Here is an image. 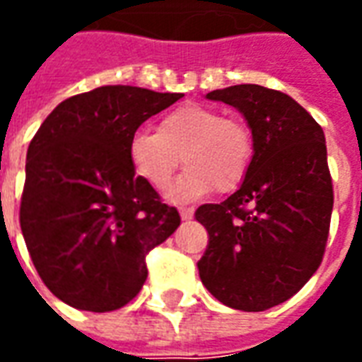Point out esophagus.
<instances>
[{
	"label": "esophagus",
	"mask_w": 362,
	"mask_h": 362,
	"mask_svg": "<svg viewBox=\"0 0 362 362\" xmlns=\"http://www.w3.org/2000/svg\"><path fill=\"white\" fill-rule=\"evenodd\" d=\"M180 217L184 221H188L194 217V207H180Z\"/></svg>",
	"instance_id": "esophagus-1"
}]
</instances>
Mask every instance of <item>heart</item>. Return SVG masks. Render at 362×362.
Here are the masks:
<instances>
[{"instance_id":"1","label":"heart","mask_w":362,"mask_h":362,"mask_svg":"<svg viewBox=\"0 0 362 362\" xmlns=\"http://www.w3.org/2000/svg\"><path fill=\"white\" fill-rule=\"evenodd\" d=\"M127 153L135 173L158 192L184 160L188 168L170 188V196L184 202L238 188L250 173L256 141L243 119L204 104H184L163 116L157 132H135Z\"/></svg>"}]
</instances>
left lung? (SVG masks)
I'll list each match as a JSON object with an SVG mask.
<instances>
[{
  "label": "left lung",
  "mask_w": 362,
  "mask_h": 362,
  "mask_svg": "<svg viewBox=\"0 0 362 362\" xmlns=\"http://www.w3.org/2000/svg\"><path fill=\"white\" fill-rule=\"evenodd\" d=\"M207 98L243 112L256 155L233 196L197 207L209 236L199 277L230 308L267 310L298 293L326 252L334 186L324 132L281 90L235 85Z\"/></svg>",
  "instance_id": "obj_1"
}]
</instances>
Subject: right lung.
Instances as JSON below:
<instances>
[{
  "label": "right lung",
  "instance_id": "1",
  "mask_svg": "<svg viewBox=\"0 0 362 362\" xmlns=\"http://www.w3.org/2000/svg\"><path fill=\"white\" fill-rule=\"evenodd\" d=\"M182 96L98 87L58 104L28 145L21 230L44 285L69 306H126L147 279V254L180 225L127 149L145 119Z\"/></svg>",
  "mask_w": 362,
  "mask_h": 362
}]
</instances>
